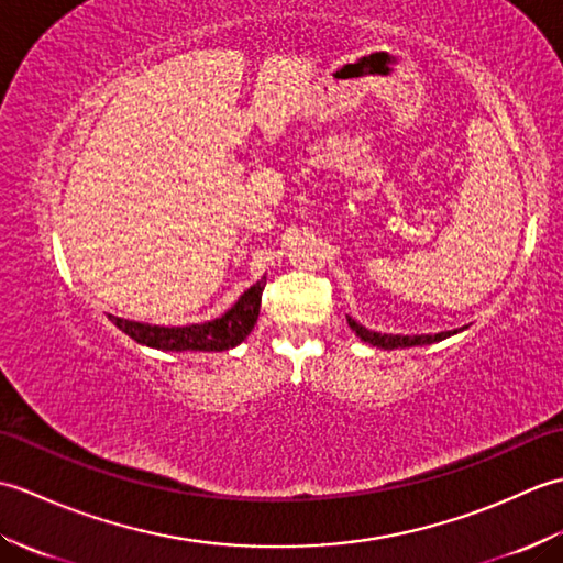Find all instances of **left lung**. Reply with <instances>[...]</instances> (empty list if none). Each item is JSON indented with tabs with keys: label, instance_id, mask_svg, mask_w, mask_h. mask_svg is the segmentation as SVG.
<instances>
[{
	"label": "left lung",
	"instance_id": "obj_1",
	"mask_svg": "<svg viewBox=\"0 0 563 563\" xmlns=\"http://www.w3.org/2000/svg\"><path fill=\"white\" fill-rule=\"evenodd\" d=\"M349 324L351 329L361 336L365 343L369 345H377V349H385V351H391V349H409V345H426V343H435V341H442L452 336V333L457 331H440L435 333V336H391V333H377V331H367L365 327L357 324V321H353L349 317Z\"/></svg>",
	"mask_w": 563,
	"mask_h": 563
}]
</instances>
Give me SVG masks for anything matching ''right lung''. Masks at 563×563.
<instances>
[{"mask_svg": "<svg viewBox=\"0 0 563 563\" xmlns=\"http://www.w3.org/2000/svg\"><path fill=\"white\" fill-rule=\"evenodd\" d=\"M266 288V275L239 297L236 305L220 319L206 321V324L190 327H150L140 321H128L111 317L113 324L125 331L130 339L162 351H227L242 343L251 329H254L261 307V292Z\"/></svg>", "mask_w": 563, "mask_h": 563, "instance_id": "1", "label": "right lung"}]
</instances>
